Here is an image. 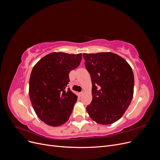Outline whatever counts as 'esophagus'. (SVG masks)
<instances>
[{"label":"esophagus","mask_w":160,"mask_h":160,"mask_svg":"<svg viewBox=\"0 0 160 160\" xmlns=\"http://www.w3.org/2000/svg\"><path fill=\"white\" fill-rule=\"evenodd\" d=\"M84 93H85V92L83 91H81V93H79V95L80 97H81V96H83V95H84Z\"/></svg>","instance_id":"obj_1"}]
</instances>
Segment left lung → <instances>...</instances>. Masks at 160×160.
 I'll list each match as a JSON object with an SVG mask.
<instances>
[{
  "instance_id": "8db88e82",
  "label": "left lung",
  "mask_w": 160,
  "mask_h": 160,
  "mask_svg": "<svg viewBox=\"0 0 160 160\" xmlns=\"http://www.w3.org/2000/svg\"><path fill=\"white\" fill-rule=\"evenodd\" d=\"M92 82V101L86 108L99 124L109 125L122 117L132 100L134 76L123 58L111 52L83 53Z\"/></svg>"
}]
</instances>
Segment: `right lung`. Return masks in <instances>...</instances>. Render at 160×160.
Listing matches in <instances>:
<instances>
[{
	"instance_id": "right-lung-1",
	"label": "right lung",
	"mask_w": 160,
	"mask_h": 160,
	"mask_svg": "<svg viewBox=\"0 0 160 160\" xmlns=\"http://www.w3.org/2000/svg\"><path fill=\"white\" fill-rule=\"evenodd\" d=\"M82 54L51 52L33 67L29 79V97L37 117L57 127L69 119L77 96L67 89L69 74L80 64Z\"/></svg>"
}]
</instances>
